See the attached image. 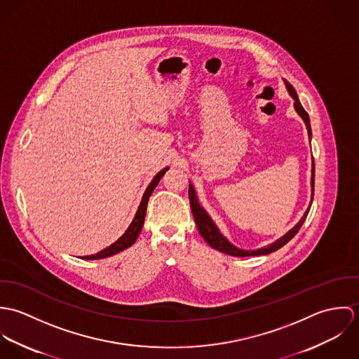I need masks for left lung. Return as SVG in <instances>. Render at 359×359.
Segmentation results:
<instances>
[{
    "mask_svg": "<svg viewBox=\"0 0 359 359\" xmlns=\"http://www.w3.org/2000/svg\"><path fill=\"white\" fill-rule=\"evenodd\" d=\"M286 83V87H287V91L289 94L292 95V98L294 100V107H296V111L302 116V118L304 120L306 126H307L308 137L311 138V124H309V117H308V113L304 110V107L302 106V103L299 101V97L296 94V90L293 88V86L287 81ZM313 182H315V165H313V158H312V177H311V188H312V195H311V201L313 199ZM189 203H191V208H192V214L195 217V221H196V226L199 229V233L203 236L205 242L215 250L221 252V253H225V255H229V256L233 257H250V256H262V255H269L272 252H276L278 249H280L282 246H285L290 239H293L296 236V233L300 231L302 225L304 224L306 218H307L308 211L311 208V205L308 207L306 214L303 215V218L299 221V224L292 228L286 235H283L280 239H278L276 242L271 243L269 246H265L262 249H258V250H242V249H238L235 248L232 243H229L218 231V228L215 226V224L211 221V218L208 217V214L205 212V208L202 205H199L198 202V198H196V194H195V189L194 187L189 184Z\"/></svg>",
    "mask_w": 359,
    "mask_h": 359,
    "instance_id": "left-lung-1",
    "label": "left lung"
}]
</instances>
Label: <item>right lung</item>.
<instances>
[{
	"label": "right lung",
	"mask_w": 359,
	"mask_h": 359,
	"mask_svg": "<svg viewBox=\"0 0 359 359\" xmlns=\"http://www.w3.org/2000/svg\"><path fill=\"white\" fill-rule=\"evenodd\" d=\"M167 170H168V168L165 167V168H163L160 172H157V174L154 175L152 182L149 184V187L147 188V191H145V194H144V198H142V201H141V205L138 207V211H137V214H135V217H134L131 225H130L128 229L124 232V235H123L118 241H116L113 245H110L109 248L103 249L102 252H100V253H97V255H94V256L83 257L84 259H100V258H106V257L113 256V255L120 253V252H123L124 249H127V248H130L131 245L135 243V241H137V238H138V235L141 233V229H142V226H144V221H145V214H147V207H148L149 198H151L154 188L157 187L158 181L161 180V177L165 174Z\"/></svg>",
	"instance_id": "add662e5"
}]
</instances>
